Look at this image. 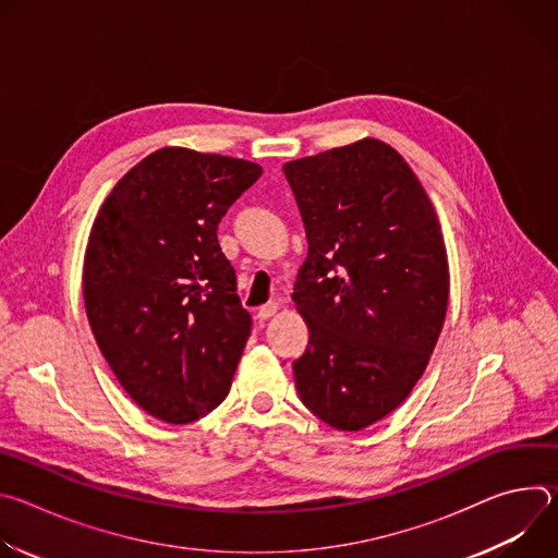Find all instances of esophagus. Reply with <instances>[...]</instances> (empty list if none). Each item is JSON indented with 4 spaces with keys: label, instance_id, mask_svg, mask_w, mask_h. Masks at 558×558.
<instances>
[{
    "label": "esophagus",
    "instance_id": "obj_1",
    "mask_svg": "<svg viewBox=\"0 0 558 558\" xmlns=\"http://www.w3.org/2000/svg\"><path fill=\"white\" fill-rule=\"evenodd\" d=\"M278 311H280L278 302H267L258 308V317H260V320H269V317H274Z\"/></svg>",
    "mask_w": 558,
    "mask_h": 558
}]
</instances>
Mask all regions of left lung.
<instances>
[{
  "instance_id": "obj_1",
  "label": "left lung",
  "mask_w": 558,
  "mask_h": 558,
  "mask_svg": "<svg viewBox=\"0 0 558 558\" xmlns=\"http://www.w3.org/2000/svg\"><path fill=\"white\" fill-rule=\"evenodd\" d=\"M284 177L308 243L291 295L311 333L295 386L323 422L362 430L407 400L437 347L450 295L441 225L379 138L295 158Z\"/></svg>"
}]
</instances>
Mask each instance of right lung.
I'll return each instance as SVG.
<instances>
[{
    "label": "right lung",
    "instance_id": "add662e5",
    "mask_svg": "<svg viewBox=\"0 0 558 558\" xmlns=\"http://www.w3.org/2000/svg\"><path fill=\"white\" fill-rule=\"evenodd\" d=\"M260 174L245 158L168 145L97 211L84 256L88 323L123 390L156 420L190 424L229 392L252 317L216 229Z\"/></svg>",
    "mask_w": 558,
    "mask_h": 558
}]
</instances>
